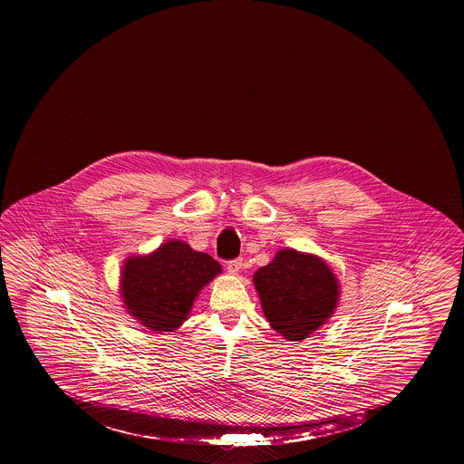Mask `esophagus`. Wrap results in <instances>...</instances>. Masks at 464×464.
I'll return each instance as SVG.
<instances>
[{
    "label": "esophagus",
    "instance_id": "34e87169",
    "mask_svg": "<svg viewBox=\"0 0 464 464\" xmlns=\"http://www.w3.org/2000/svg\"><path fill=\"white\" fill-rule=\"evenodd\" d=\"M243 259H233V261H227V271L231 275H238L243 269Z\"/></svg>",
    "mask_w": 464,
    "mask_h": 464
}]
</instances>
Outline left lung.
<instances>
[{"instance_id": "obj_1", "label": "left lung", "mask_w": 464, "mask_h": 464, "mask_svg": "<svg viewBox=\"0 0 464 464\" xmlns=\"http://www.w3.org/2000/svg\"><path fill=\"white\" fill-rule=\"evenodd\" d=\"M254 285L269 325L288 341H303L327 322L337 306L339 287L320 257L280 250L256 271Z\"/></svg>"}]
</instances>
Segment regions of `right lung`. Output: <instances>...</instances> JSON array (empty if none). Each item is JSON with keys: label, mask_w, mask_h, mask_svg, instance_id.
Listing matches in <instances>:
<instances>
[{"label": "right lung", "mask_w": 464, "mask_h": 464, "mask_svg": "<svg viewBox=\"0 0 464 464\" xmlns=\"http://www.w3.org/2000/svg\"><path fill=\"white\" fill-rule=\"evenodd\" d=\"M221 273L208 254L188 243H163L148 257H132L121 275L123 303L144 327L172 332L189 314L199 288Z\"/></svg>", "instance_id": "obj_1"}]
</instances>
